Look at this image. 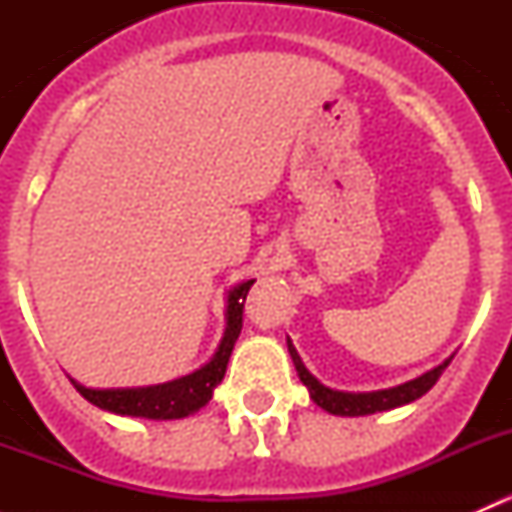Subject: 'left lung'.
<instances>
[{"label": "left lung", "mask_w": 512, "mask_h": 512, "mask_svg": "<svg viewBox=\"0 0 512 512\" xmlns=\"http://www.w3.org/2000/svg\"><path fill=\"white\" fill-rule=\"evenodd\" d=\"M287 349H289V356H292V361H294V369H297V374H299V381H302V384L309 389V396H312L314 404L322 406L324 411H329V414H334V416H369V414H376V411H389V409H396V406L411 404V401L421 399V396L426 394L433 384H436L438 376L446 371V366L451 364V359H453L451 356V359H446L443 364H438L436 369L426 371V374H421L414 381H406V384L394 386V389L352 394V391H334V389H329V386L319 384V381L309 374L307 366L302 364L297 349L292 347V342H289V339H287Z\"/></svg>", "instance_id": "8db88e82"}]
</instances>
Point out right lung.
Masks as SVG:
<instances>
[{
  "mask_svg": "<svg viewBox=\"0 0 512 512\" xmlns=\"http://www.w3.org/2000/svg\"><path fill=\"white\" fill-rule=\"evenodd\" d=\"M255 280H247L242 285L232 287L227 294V327L223 339H220L218 352L198 371L180 379L165 381L156 386H138V389H89L71 379L81 396L103 411H111L118 416H138L153 418V421H170V418H185L195 411L203 409L213 399L215 386L223 381L230 361L232 347L242 329V309H245V297Z\"/></svg>",
  "mask_w": 512,
  "mask_h": 512,
  "instance_id": "obj_1",
  "label": "right lung"
}]
</instances>
